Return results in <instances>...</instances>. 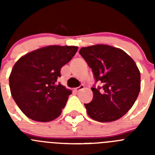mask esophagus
Here are the masks:
<instances>
[{
  "label": "esophagus",
  "instance_id": "obj_1",
  "mask_svg": "<svg viewBox=\"0 0 155 155\" xmlns=\"http://www.w3.org/2000/svg\"><path fill=\"white\" fill-rule=\"evenodd\" d=\"M84 88V86L83 85V84H81V85H80L79 86V87H76V88H75V91H77V92H78V91H80L81 90H83Z\"/></svg>",
  "mask_w": 155,
  "mask_h": 155
}]
</instances>
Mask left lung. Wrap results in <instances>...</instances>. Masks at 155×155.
Here are the masks:
<instances>
[{
    "instance_id": "obj_1",
    "label": "left lung",
    "mask_w": 155,
    "mask_h": 155,
    "mask_svg": "<svg viewBox=\"0 0 155 155\" xmlns=\"http://www.w3.org/2000/svg\"><path fill=\"white\" fill-rule=\"evenodd\" d=\"M92 69L95 81L103 86L91 87L93 99L84 104L93 120L106 123L119 120L132 108L140 91V73L126 52L109 45L82 47L79 51Z\"/></svg>"
}]
</instances>
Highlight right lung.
Here are the masks:
<instances>
[{"mask_svg":"<svg viewBox=\"0 0 155 155\" xmlns=\"http://www.w3.org/2000/svg\"><path fill=\"white\" fill-rule=\"evenodd\" d=\"M74 46H48L27 53L15 64L9 77L11 94L27 117L38 122L57 119L71 90L57 83L61 69L75 55Z\"/></svg>","mask_w":155,"mask_h":155,"instance_id":"obj_1","label":"right lung"}]
</instances>
